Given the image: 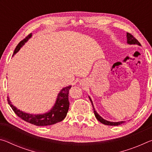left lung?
<instances>
[{"label":"left lung","instance_id":"obj_1","mask_svg":"<svg viewBox=\"0 0 152 152\" xmlns=\"http://www.w3.org/2000/svg\"><path fill=\"white\" fill-rule=\"evenodd\" d=\"M127 44H129V45H137L139 46H141L140 43L132 35H131L128 33H127ZM88 97H89V99L91 100L92 107H93L94 113L95 117H96V118L97 119V120L99 121H100L101 123H102V124H104V125H111V126H113H113H117V125H119L121 124H123V123H125V121H118V122H113V121H107L106 119H103V118H102L101 116H100V115H99V113H98L96 111V110H95V109H94V107L93 105V102H92L91 98L89 96H88Z\"/></svg>","mask_w":152,"mask_h":152}]
</instances>
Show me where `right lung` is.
Returning <instances> with one entry per match:
<instances>
[{
    "instance_id": "add662e5",
    "label": "right lung",
    "mask_w": 152,
    "mask_h": 152,
    "mask_svg": "<svg viewBox=\"0 0 152 152\" xmlns=\"http://www.w3.org/2000/svg\"><path fill=\"white\" fill-rule=\"evenodd\" d=\"M31 37L32 33H31L25 39L21 41L17 45L14 51L12 56L16 54L18 51L20 50V49L25 45V43L28 42V40ZM71 87L72 86L69 85L61 88L60 92L58 94L56 101L53 106L48 111L44 113L33 114V113L22 111V110L18 109L16 107L12 104L9 96L7 101H8V103L12 108V109L15 113V114L26 122L37 126H47L53 125L61 121L66 117L67 113L68 111L69 105H70V102L68 101V93L69 90L70 89Z\"/></svg>"
}]
</instances>
